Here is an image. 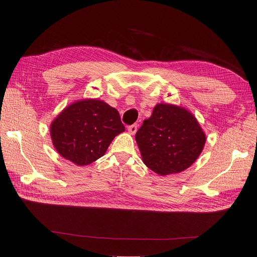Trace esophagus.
Wrapping results in <instances>:
<instances>
[{
  "mask_svg": "<svg viewBox=\"0 0 257 257\" xmlns=\"http://www.w3.org/2000/svg\"><path fill=\"white\" fill-rule=\"evenodd\" d=\"M127 131L131 134H135L137 132V124H132V125H128Z\"/></svg>",
  "mask_w": 257,
  "mask_h": 257,
  "instance_id": "1",
  "label": "esophagus"
}]
</instances>
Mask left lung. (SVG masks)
Instances as JSON below:
<instances>
[{
    "instance_id": "8db88e82",
    "label": "left lung",
    "mask_w": 257,
    "mask_h": 257,
    "mask_svg": "<svg viewBox=\"0 0 257 257\" xmlns=\"http://www.w3.org/2000/svg\"><path fill=\"white\" fill-rule=\"evenodd\" d=\"M135 138L145 164L161 176L189 168L206 143L195 116L184 108L169 104L155 106Z\"/></svg>"
}]
</instances>
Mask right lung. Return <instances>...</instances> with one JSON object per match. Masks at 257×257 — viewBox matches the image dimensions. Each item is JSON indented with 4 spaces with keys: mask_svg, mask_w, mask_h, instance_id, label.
<instances>
[{
    "mask_svg": "<svg viewBox=\"0 0 257 257\" xmlns=\"http://www.w3.org/2000/svg\"><path fill=\"white\" fill-rule=\"evenodd\" d=\"M124 130L115 108L98 99H83L66 107L53 120L50 134L62 157L83 166L102 158Z\"/></svg>",
    "mask_w": 257,
    "mask_h": 257,
    "instance_id": "add662e5",
    "label": "right lung"
}]
</instances>
